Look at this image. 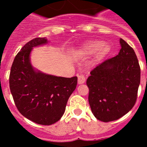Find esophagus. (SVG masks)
<instances>
[{
	"label": "esophagus",
	"instance_id": "esophagus-1",
	"mask_svg": "<svg viewBox=\"0 0 147 147\" xmlns=\"http://www.w3.org/2000/svg\"><path fill=\"white\" fill-rule=\"evenodd\" d=\"M86 78L84 77V75H80L78 76V83L79 84H83L84 82H85Z\"/></svg>",
	"mask_w": 147,
	"mask_h": 147
}]
</instances>
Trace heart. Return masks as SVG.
<instances>
[{"label":"heart","instance_id":"b5f03b06","mask_svg":"<svg viewBox=\"0 0 147 147\" xmlns=\"http://www.w3.org/2000/svg\"><path fill=\"white\" fill-rule=\"evenodd\" d=\"M109 46L101 41H90L83 46L82 51L84 54L88 55L95 53L98 50V57L105 55L109 51Z\"/></svg>","mask_w":147,"mask_h":147}]
</instances>
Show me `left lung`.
I'll return each instance as SVG.
<instances>
[{"label":"left lung","mask_w":147,"mask_h":147,"mask_svg":"<svg viewBox=\"0 0 147 147\" xmlns=\"http://www.w3.org/2000/svg\"><path fill=\"white\" fill-rule=\"evenodd\" d=\"M121 48L90 72L87 80L92 112L104 122L115 121L135 105L141 69L134 50L120 38Z\"/></svg>","instance_id":"left-lung-1"}]
</instances>
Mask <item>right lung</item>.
I'll use <instances>...</instances> for the list:
<instances>
[{"mask_svg":"<svg viewBox=\"0 0 147 147\" xmlns=\"http://www.w3.org/2000/svg\"><path fill=\"white\" fill-rule=\"evenodd\" d=\"M47 42L45 38L27 42L16 55L9 76L10 92L17 109L25 117L42 125L60 119L78 83L77 77H56L33 69L30 63L32 47Z\"/></svg>","mask_w":147,"mask_h":147,"instance_id":"add662e5","label":"right lung"}]
</instances>
